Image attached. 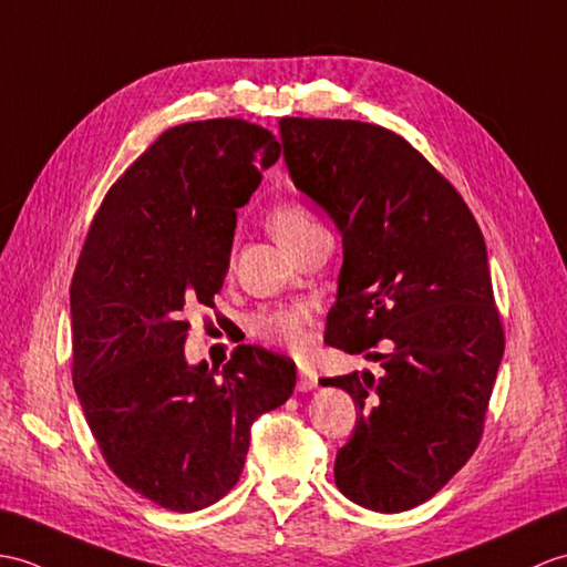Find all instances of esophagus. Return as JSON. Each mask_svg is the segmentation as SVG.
<instances>
[{
    "instance_id": "esophagus-1",
    "label": "esophagus",
    "mask_w": 567,
    "mask_h": 567,
    "mask_svg": "<svg viewBox=\"0 0 567 567\" xmlns=\"http://www.w3.org/2000/svg\"><path fill=\"white\" fill-rule=\"evenodd\" d=\"M318 388V371L312 367H306V363H300L298 367V390H312Z\"/></svg>"
}]
</instances>
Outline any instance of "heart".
<instances>
[{
	"instance_id": "heart-1",
	"label": "heart",
	"mask_w": 567,
	"mask_h": 567,
	"mask_svg": "<svg viewBox=\"0 0 567 567\" xmlns=\"http://www.w3.org/2000/svg\"><path fill=\"white\" fill-rule=\"evenodd\" d=\"M318 225L320 223L316 220V216L306 206L293 204V200L291 204L276 206L269 216V228L284 247L310 228H318ZM308 320L310 310L306 306L261 310L251 318V334L274 347L300 349L308 339Z\"/></svg>"
}]
</instances>
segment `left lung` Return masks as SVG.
I'll use <instances>...</instances> for the list:
<instances>
[{"instance_id": "obj_1", "label": "left lung", "mask_w": 567, "mask_h": 567, "mask_svg": "<svg viewBox=\"0 0 567 567\" xmlns=\"http://www.w3.org/2000/svg\"><path fill=\"white\" fill-rule=\"evenodd\" d=\"M279 128L296 188L342 233L324 342L383 367L379 379H322L359 408L334 483L367 509H412L481 444L505 354L483 233L456 188L393 131L291 116ZM379 341L389 351L371 355Z\"/></svg>"}]
</instances>
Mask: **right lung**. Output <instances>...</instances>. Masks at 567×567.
Masks as SVG:
<instances>
[{
    "label": "right lung",
    "mask_w": 567,
    "mask_h": 567,
    "mask_svg": "<svg viewBox=\"0 0 567 567\" xmlns=\"http://www.w3.org/2000/svg\"><path fill=\"white\" fill-rule=\"evenodd\" d=\"M281 145L243 118L162 133L109 188L70 288L72 383L109 468L155 505L204 509L240 481L249 430L296 388V363L240 344L186 363L184 308L213 306L237 208Z\"/></svg>",
    "instance_id": "add662e5"
}]
</instances>
